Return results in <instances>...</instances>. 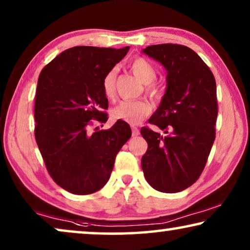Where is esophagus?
Segmentation results:
<instances>
[{"label":"esophagus","mask_w":250,"mask_h":250,"mask_svg":"<svg viewBox=\"0 0 250 250\" xmlns=\"http://www.w3.org/2000/svg\"><path fill=\"white\" fill-rule=\"evenodd\" d=\"M140 134V131L138 127H135V126H132V135L133 136H138Z\"/></svg>","instance_id":"1"}]
</instances>
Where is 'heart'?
Segmentation results:
<instances>
[{
	"label": "heart",
	"instance_id": "b5f03b06",
	"mask_svg": "<svg viewBox=\"0 0 250 250\" xmlns=\"http://www.w3.org/2000/svg\"><path fill=\"white\" fill-rule=\"evenodd\" d=\"M132 73L139 78L142 83L148 84V90L155 92L149 83L155 81L156 69L148 60L143 58H135L131 62ZM116 77L117 71L116 69L109 70L102 81V90L107 98H114L116 92ZM151 111V105L146 100H125L119 102L111 110V117L114 121H123L128 124L135 125L146 118Z\"/></svg>",
	"mask_w": 250,
	"mask_h": 250
}]
</instances>
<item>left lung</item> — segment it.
Listing matches in <instances>:
<instances>
[{
    "label": "left lung",
    "mask_w": 250,
    "mask_h": 250,
    "mask_svg": "<svg viewBox=\"0 0 250 250\" xmlns=\"http://www.w3.org/2000/svg\"><path fill=\"white\" fill-rule=\"evenodd\" d=\"M166 69V91L149 118L165 134L142 127L148 142L141 165L153 189L180 192L196 182L215 140L216 82L203 59L190 47L158 44L142 50Z\"/></svg>",
    "instance_id": "obj_1"
}]
</instances>
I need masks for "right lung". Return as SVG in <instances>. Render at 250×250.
I'll return each mask as SVG.
<instances>
[{
  "label": "right lung",
  "instance_id": "right-lung-1",
  "mask_svg": "<svg viewBox=\"0 0 250 250\" xmlns=\"http://www.w3.org/2000/svg\"><path fill=\"white\" fill-rule=\"evenodd\" d=\"M95 46L70 47L41 71L35 95V139L47 172L58 186L74 194L104 188L115 158L131 138L127 123L88 131L92 119L107 122L105 74L128 52Z\"/></svg>",
  "mask_w": 250,
  "mask_h": 250
}]
</instances>
